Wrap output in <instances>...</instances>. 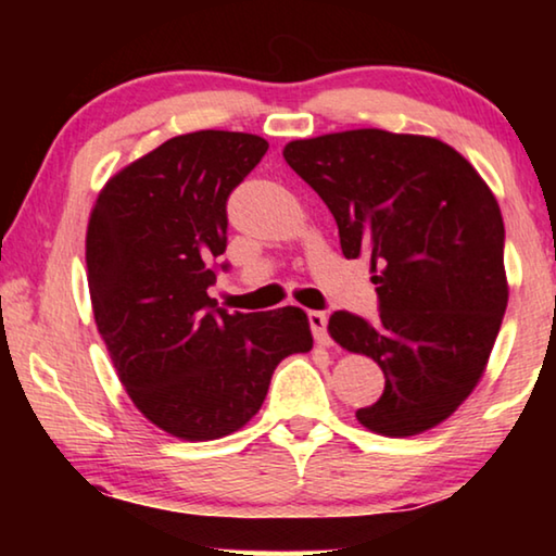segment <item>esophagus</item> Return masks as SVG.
Here are the masks:
<instances>
[{
  "mask_svg": "<svg viewBox=\"0 0 556 556\" xmlns=\"http://www.w3.org/2000/svg\"><path fill=\"white\" fill-rule=\"evenodd\" d=\"M306 318H308V326H311V331H314L318 344H329V333H326L329 316H326L324 311H308Z\"/></svg>",
  "mask_w": 556,
  "mask_h": 556,
  "instance_id": "34e87169",
  "label": "esophagus"
}]
</instances>
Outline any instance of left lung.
Instances as JSON below:
<instances>
[{
  "mask_svg": "<svg viewBox=\"0 0 556 556\" xmlns=\"http://www.w3.org/2000/svg\"><path fill=\"white\" fill-rule=\"evenodd\" d=\"M326 202L341 253L367 255L379 318L333 311L329 331L384 371V392L356 409L364 428L417 435L473 392L508 303L504 219L458 151L379 128L326 134L283 149Z\"/></svg>",
  "mask_w": 556,
  "mask_h": 556,
  "instance_id": "1",
  "label": "left lung"
}]
</instances>
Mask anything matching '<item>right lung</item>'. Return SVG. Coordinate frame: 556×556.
Returning <instances> with one entry per match:
<instances>
[{"label":"right lung","instance_id":"obj_1","mask_svg":"<svg viewBox=\"0 0 556 556\" xmlns=\"http://www.w3.org/2000/svg\"><path fill=\"white\" fill-rule=\"evenodd\" d=\"M268 141L240 131L174 136L109 179L90 215L86 263L98 331L134 405L185 440L240 430L308 318L286 306L227 314L210 299L227 248V200Z\"/></svg>","mask_w":556,"mask_h":556}]
</instances>
